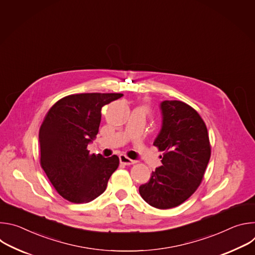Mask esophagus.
Masks as SVG:
<instances>
[{"mask_svg":"<svg viewBox=\"0 0 255 255\" xmlns=\"http://www.w3.org/2000/svg\"><path fill=\"white\" fill-rule=\"evenodd\" d=\"M119 159H120V162L122 163V164H124V165H131V164H134L136 161L135 160H132V159H130L127 155H125V154H121L120 156H119Z\"/></svg>","mask_w":255,"mask_h":255,"instance_id":"1","label":"esophagus"}]
</instances>
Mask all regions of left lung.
Wrapping results in <instances>:
<instances>
[{
	"mask_svg": "<svg viewBox=\"0 0 255 255\" xmlns=\"http://www.w3.org/2000/svg\"><path fill=\"white\" fill-rule=\"evenodd\" d=\"M162 126L153 142L163 152L162 165L139 187L142 199L157 209L174 208L199 188L211 156L207 126L194 108L181 101L160 104Z\"/></svg>",
	"mask_w": 255,
	"mask_h": 255,
	"instance_id": "1",
	"label": "left lung"
}]
</instances>
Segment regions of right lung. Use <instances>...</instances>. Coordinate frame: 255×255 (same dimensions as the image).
Wrapping results in <instances>:
<instances>
[{
	"instance_id": "right-lung-1",
	"label": "right lung",
	"mask_w": 255,
	"mask_h": 255,
	"mask_svg": "<svg viewBox=\"0 0 255 255\" xmlns=\"http://www.w3.org/2000/svg\"><path fill=\"white\" fill-rule=\"evenodd\" d=\"M123 94L88 93L66 96L47 112L39 130L40 164L65 200L89 203L106 188L119 166V157L90 154L101 123L102 108Z\"/></svg>"
}]
</instances>
